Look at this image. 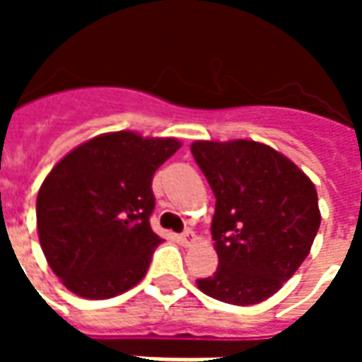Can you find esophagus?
Listing matches in <instances>:
<instances>
[{"instance_id": "esophagus-1", "label": "esophagus", "mask_w": 362, "mask_h": 362, "mask_svg": "<svg viewBox=\"0 0 362 362\" xmlns=\"http://www.w3.org/2000/svg\"><path fill=\"white\" fill-rule=\"evenodd\" d=\"M178 240H180V244H184V246H189V244L196 243V235H194V230L186 228L182 235H178Z\"/></svg>"}]
</instances>
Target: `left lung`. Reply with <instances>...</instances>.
<instances>
[{
    "instance_id": "left-lung-1",
    "label": "left lung",
    "mask_w": 362,
    "mask_h": 362,
    "mask_svg": "<svg viewBox=\"0 0 362 362\" xmlns=\"http://www.w3.org/2000/svg\"><path fill=\"white\" fill-rule=\"evenodd\" d=\"M192 155L215 194L211 235L217 272L197 287L248 306L275 295L308 256L320 228L310 178L264 143L196 141Z\"/></svg>"
}]
</instances>
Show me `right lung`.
Returning a JSON list of instances; mask_svg holds the SVG:
<instances>
[{"mask_svg": "<svg viewBox=\"0 0 362 362\" xmlns=\"http://www.w3.org/2000/svg\"><path fill=\"white\" fill-rule=\"evenodd\" d=\"M176 139L98 135L59 160L36 197L40 246L71 293L110 298L137 285L163 238L153 233V174Z\"/></svg>", "mask_w": 362, "mask_h": 362, "instance_id": "obj_1", "label": "right lung"}]
</instances>
